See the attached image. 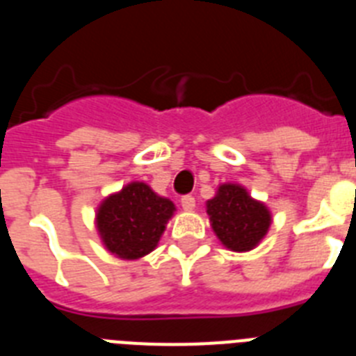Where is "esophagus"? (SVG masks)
<instances>
[{
	"label": "esophagus",
	"instance_id": "34e87169",
	"mask_svg": "<svg viewBox=\"0 0 356 356\" xmlns=\"http://www.w3.org/2000/svg\"><path fill=\"white\" fill-rule=\"evenodd\" d=\"M181 207H184L185 212H193L194 207H196V200L193 196H184L181 197Z\"/></svg>",
	"mask_w": 356,
	"mask_h": 356
}]
</instances>
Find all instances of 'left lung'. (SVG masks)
<instances>
[{
	"mask_svg": "<svg viewBox=\"0 0 356 356\" xmlns=\"http://www.w3.org/2000/svg\"><path fill=\"white\" fill-rule=\"evenodd\" d=\"M207 213L222 246L237 253L259 246L273 222L271 210L238 184L219 185L216 196L207 201Z\"/></svg>",
	"mask_w": 356,
	"mask_h": 356,
	"instance_id": "1",
	"label": "left lung"
}]
</instances>
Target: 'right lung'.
Here are the masks:
<instances>
[{"mask_svg":"<svg viewBox=\"0 0 356 356\" xmlns=\"http://www.w3.org/2000/svg\"><path fill=\"white\" fill-rule=\"evenodd\" d=\"M175 203L144 181H131L102 201L96 228L103 246L122 260H137L155 250Z\"/></svg>","mask_w":356,"mask_h":356,"instance_id":"right-lung-1","label":"right lung"}]
</instances>
